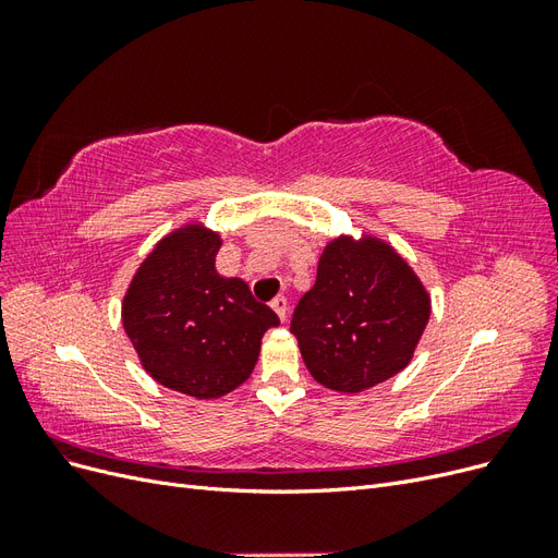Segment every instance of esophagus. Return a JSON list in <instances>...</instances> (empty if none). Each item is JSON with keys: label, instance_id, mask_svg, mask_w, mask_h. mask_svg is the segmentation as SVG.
<instances>
[{"label": "esophagus", "instance_id": "34e87169", "mask_svg": "<svg viewBox=\"0 0 558 558\" xmlns=\"http://www.w3.org/2000/svg\"><path fill=\"white\" fill-rule=\"evenodd\" d=\"M272 310L277 312V316H279L281 320H286V314H289V302H286L283 295H279V298L272 300Z\"/></svg>", "mask_w": 558, "mask_h": 558}]
</instances>
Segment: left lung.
I'll return each instance as SVG.
<instances>
[{
	"instance_id": "1",
	"label": "left lung",
	"mask_w": 558,
	"mask_h": 558,
	"mask_svg": "<svg viewBox=\"0 0 558 558\" xmlns=\"http://www.w3.org/2000/svg\"><path fill=\"white\" fill-rule=\"evenodd\" d=\"M430 318L424 281L373 232L332 238L291 332L310 375L337 393H361L410 365Z\"/></svg>"
}]
</instances>
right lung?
Listing matches in <instances>:
<instances>
[{
	"label": "right lung",
	"mask_w": 558,
	"mask_h": 558,
	"mask_svg": "<svg viewBox=\"0 0 558 558\" xmlns=\"http://www.w3.org/2000/svg\"><path fill=\"white\" fill-rule=\"evenodd\" d=\"M221 232L189 221L156 242L123 295L125 335L146 373L197 400L221 398L256 367L279 316L240 277L216 272Z\"/></svg>",
	"instance_id": "obj_1"
}]
</instances>
